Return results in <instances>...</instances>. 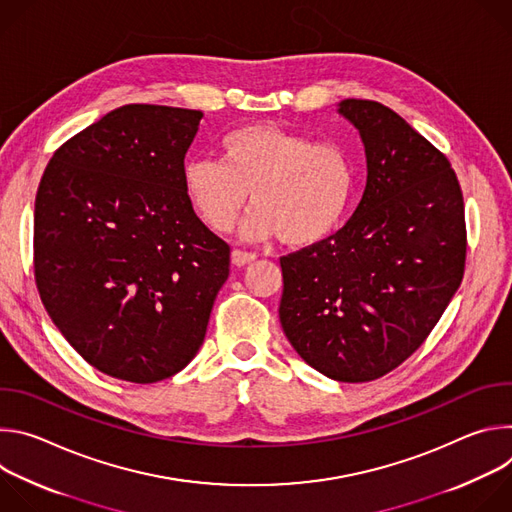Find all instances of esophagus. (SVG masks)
Segmentation results:
<instances>
[{
    "instance_id": "obj_1",
    "label": "esophagus",
    "mask_w": 512,
    "mask_h": 512,
    "mask_svg": "<svg viewBox=\"0 0 512 512\" xmlns=\"http://www.w3.org/2000/svg\"><path fill=\"white\" fill-rule=\"evenodd\" d=\"M253 261H255V255H253V253L239 251V249H235V251L231 253V263H233L235 267H245V265H249V263H253Z\"/></svg>"
}]
</instances>
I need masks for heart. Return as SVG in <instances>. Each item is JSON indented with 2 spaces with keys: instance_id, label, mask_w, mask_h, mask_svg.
I'll list each match as a JSON object with an SVG mask.
<instances>
[{
  "instance_id": "obj_1",
  "label": "heart",
  "mask_w": 512,
  "mask_h": 512,
  "mask_svg": "<svg viewBox=\"0 0 512 512\" xmlns=\"http://www.w3.org/2000/svg\"><path fill=\"white\" fill-rule=\"evenodd\" d=\"M221 162L190 158L182 188L202 221L229 233L249 200L241 235L279 237L287 247H314L346 221L356 192V166L344 148L271 123L243 125L221 139Z\"/></svg>"
}]
</instances>
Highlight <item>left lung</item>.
<instances>
[{"mask_svg":"<svg viewBox=\"0 0 512 512\" xmlns=\"http://www.w3.org/2000/svg\"><path fill=\"white\" fill-rule=\"evenodd\" d=\"M360 135L367 186L346 225L281 257L279 322L328 379L364 383L409 358L464 277V198L448 158L377 101L336 107Z\"/></svg>","mask_w":512,"mask_h":512,"instance_id":"obj_1","label":"left lung"}]
</instances>
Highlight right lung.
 Returning a JSON list of instances; mask_svg holds the SVG:
<instances>
[{"instance_id": "obj_1", "label": "right lung", "mask_w": 512, "mask_h": 512, "mask_svg": "<svg viewBox=\"0 0 512 512\" xmlns=\"http://www.w3.org/2000/svg\"><path fill=\"white\" fill-rule=\"evenodd\" d=\"M202 111L123 105L56 150L34 204L42 304L89 364L129 381L180 373L204 342L229 245L196 216L182 166Z\"/></svg>"}]
</instances>
